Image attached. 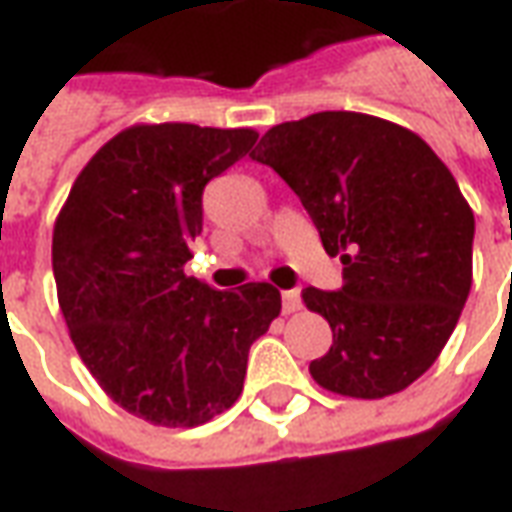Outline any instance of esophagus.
<instances>
[{
    "label": "esophagus",
    "instance_id": "34e87169",
    "mask_svg": "<svg viewBox=\"0 0 512 512\" xmlns=\"http://www.w3.org/2000/svg\"><path fill=\"white\" fill-rule=\"evenodd\" d=\"M301 310V293L299 290H282V312Z\"/></svg>",
    "mask_w": 512,
    "mask_h": 512
}]
</instances>
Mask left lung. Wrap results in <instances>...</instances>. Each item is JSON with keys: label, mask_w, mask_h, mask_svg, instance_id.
<instances>
[{"label": "left lung", "mask_w": 512, "mask_h": 512, "mask_svg": "<svg viewBox=\"0 0 512 512\" xmlns=\"http://www.w3.org/2000/svg\"><path fill=\"white\" fill-rule=\"evenodd\" d=\"M296 191L343 288H304L332 326L312 378L337 395H395L450 340L472 288L474 213L417 134L359 112H318L268 131L252 153Z\"/></svg>", "instance_id": "left-lung-1"}]
</instances>
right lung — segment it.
Returning <instances> with one entry per match:
<instances>
[{
  "label": "right lung",
  "mask_w": 512,
  "mask_h": 512,
  "mask_svg": "<svg viewBox=\"0 0 512 512\" xmlns=\"http://www.w3.org/2000/svg\"><path fill=\"white\" fill-rule=\"evenodd\" d=\"M252 128L134 126L82 169L60 211L51 266L71 340L128 414L164 428L208 422L241 395L249 348L279 290L186 277L202 191L252 150Z\"/></svg>",
  "instance_id": "add662e5"
}]
</instances>
